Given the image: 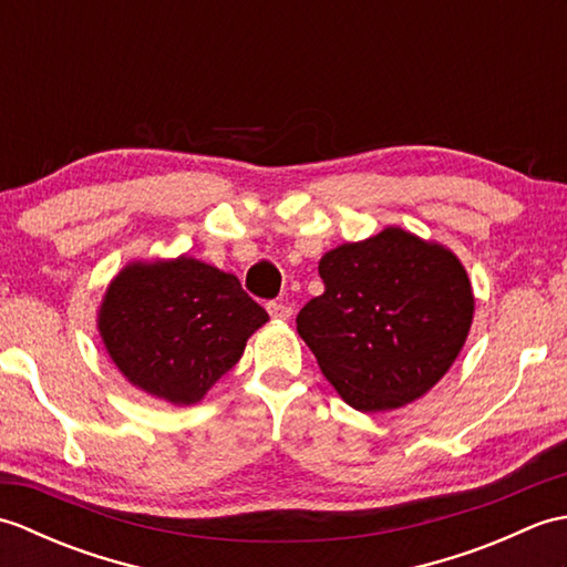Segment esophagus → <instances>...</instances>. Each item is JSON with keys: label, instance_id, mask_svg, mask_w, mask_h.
<instances>
[{"label": "esophagus", "instance_id": "esophagus-1", "mask_svg": "<svg viewBox=\"0 0 567 567\" xmlns=\"http://www.w3.org/2000/svg\"><path fill=\"white\" fill-rule=\"evenodd\" d=\"M265 309H268V315L272 317V319H290L292 317V307L290 305H285V302H268L265 305Z\"/></svg>", "mask_w": 567, "mask_h": 567}]
</instances>
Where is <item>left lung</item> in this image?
Returning <instances> with one entry per match:
<instances>
[{
    "label": "left lung",
    "instance_id": "1",
    "mask_svg": "<svg viewBox=\"0 0 567 567\" xmlns=\"http://www.w3.org/2000/svg\"><path fill=\"white\" fill-rule=\"evenodd\" d=\"M323 292L297 315L319 368L358 412L419 400L461 353L475 299L451 250L390 226L319 260Z\"/></svg>",
    "mask_w": 567,
    "mask_h": 567
}]
</instances>
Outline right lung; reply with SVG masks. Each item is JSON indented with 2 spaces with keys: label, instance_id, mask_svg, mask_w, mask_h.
Wrapping results in <instances>:
<instances>
[{
  "label": "right lung",
  "instance_id": "add662e5",
  "mask_svg": "<svg viewBox=\"0 0 567 567\" xmlns=\"http://www.w3.org/2000/svg\"><path fill=\"white\" fill-rule=\"evenodd\" d=\"M265 321L268 311L238 277L187 256L131 262L100 309V333L116 368L173 404L199 402Z\"/></svg>",
  "mask_w": 567,
  "mask_h": 567
}]
</instances>
